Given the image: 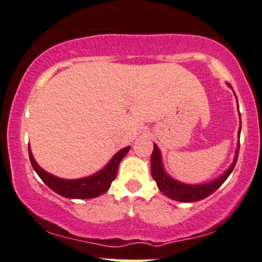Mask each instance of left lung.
Wrapping results in <instances>:
<instances>
[{
	"label": "left lung",
	"instance_id": "8db88e82",
	"mask_svg": "<svg viewBox=\"0 0 262 262\" xmlns=\"http://www.w3.org/2000/svg\"><path fill=\"white\" fill-rule=\"evenodd\" d=\"M229 85V84H228ZM231 86V85H229ZM242 125L239 127V134H241ZM238 154H239V145L237 152H235L234 161L231 165L227 171L223 173L221 177H219L215 181L205 183V184H184L176 179H173L167 174L165 169H163L162 160H161V152H160L159 147L156 146V144H154V151L152 155H151V174L152 178L155 179L157 187L160 190L162 191L166 196L171 198L173 200L182 201V203H193V201L203 200L205 198H207L211 195L213 191H216L221 185L225 183L227 178L229 177L233 168H234L235 163L238 160Z\"/></svg>",
	"mask_w": 262,
	"mask_h": 262
}]
</instances>
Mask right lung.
Segmentation results:
<instances>
[{
  "instance_id": "obj_1",
  "label": "right lung",
  "mask_w": 262,
  "mask_h": 262,
  "mask_svg": "<svg viewBox=\"0 0 262 262\" xmlns=\"http://www.w3.org/2000/svg\"><path fill=\"white\" fill-rule=\"evenodd\" d=\"M130 146L124 147L121 151H118L115 156L112 157L111 161L101 169L100 172L90 176V177H85L80 179H63L58 178L56 176L50 174L46 171H43L41 167L37 165L35 160H34L33 154H31L29 146V159L31 166L35 169V172L39 174V177L42 179V182L52 189L55 193L69 199H91V198H96L99 195L106 193L111 187V183L113 179L117 177L118 166L121 163L122 159L128 154Z\"/></svg>"
}]
</instances>
